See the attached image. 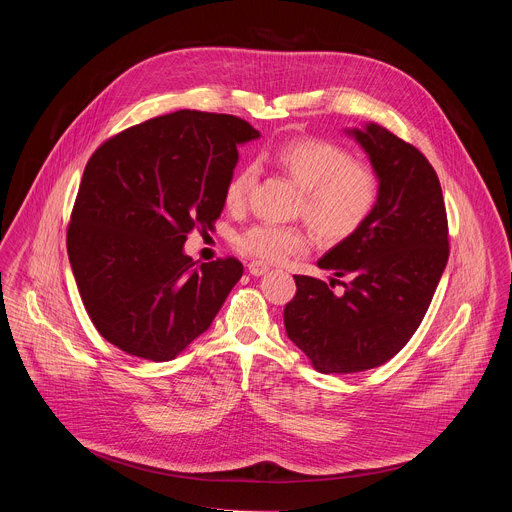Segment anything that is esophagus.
I'll list each match as a JSON object with an SVG mask.
<instances>
[{
  "label": "esophagus",
  "instance_id": "esophagus-1",
  "mask_svg": "<svg viewBox=\"0 0 512 512\" xmlns=\"http://www.w3.org/2000/svg\"><path fill=\"white\" fill-rule=\"evenodd\" d=\"M267 271H269V267H267L265 263H261V261H251V263H249V273L255 275V277L265 275Z\"/></svg>",
  "mask_w": 512,
  "mask_h": 512
}]
</instances>
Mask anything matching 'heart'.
<instances>
[{"instance_id":"b5f03b06","label":"heart","mask_w":512,"mask_h":512,"mask_svg":"<svg viewBox=\"0 0 512 512\" xmlns=\"http://www.w3.org/2000/svg\"><path fill=\"white\" fill-rule=\"evenodd\" d=\"M302 190L300 212L320 239L338 243L356 233L373 214L381 196L377 170L352 160L342 145L304 137L285 141L263 158ZM259 180V166L245 164L227 182L225 204L233 212L247 208ZM237 249L253 259L277 263L310 247V235L296 225L257 223L235 237Z\"/></svg>"}]
</instances>
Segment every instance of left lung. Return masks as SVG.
Segmentation results:
<instances>
[{
    "instance_id": "obj_1",
    "label": "left lung",
    "mask_w": 512,
    "mask_h": 512,
    "mask_svg": "<svg viewBox=\"0 0 512 512\" xmlns=\"http://www.w3.org/2000/svg\"><path fill=\"white\" fill-rule=\"evenodd\" d=\"M381 178V196L364 225L332 247L320 269H332L344 291L294 275L298 291L283 324L314 364L330 375L381 367L419 328L448 263V216L442 186L427 158L385 127L346 129Z\"/></svg>"
}]
</instances>
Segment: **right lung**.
Returning a JSON list of instances; mask_svg holds the SVG:
<instances>
[{
  "label": "right lung",
  "mask_w": 512,
  "mask_h": 512,
  "mask_svg": "<svg viewBox=\"0 0 512 512\" xmlns=\"http://www.w3.org/2000/svg\"><path fill=\"white\" fill-rule=\"evenodd\" d=\"M259 131L235 115L182 109L133 125L91 156L66 249L99 334L127 354L166 362L206 332L243 275L235 257L196 265L186 237L212 231Z\"/></svg>",
  "instance_id": "obj_1"
}]
</instances>
